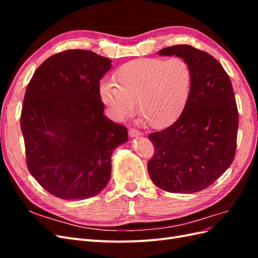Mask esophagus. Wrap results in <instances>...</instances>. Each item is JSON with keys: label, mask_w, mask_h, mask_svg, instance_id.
<instances>
[{"label": "esophagus", "mask_w": 258, "mask_h": 258, "mask_svg": "<svg viewBox=\"0 0 258 258\" xmlns=\"http://www.w3.org/2000/svg\"><path fill=\"white\" fill-rule=\"evenodd\" d=\"M128 134H129V137H131V138H137V137H140V136L142 135L141 132H140L137 129H135V128H130L128 130Z\"/></svg>", "instance_id": "esophagus-1"}]
</instances>
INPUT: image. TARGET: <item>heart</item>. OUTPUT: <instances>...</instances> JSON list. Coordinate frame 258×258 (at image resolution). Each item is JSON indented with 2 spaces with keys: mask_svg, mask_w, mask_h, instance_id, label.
<instances>
[{
  "mask_svg": "<svg viewBox=\"0 0 258 258\" xmlns=\"http://www.w3.org/2000/svg\"><path fill=\"white\" fill-rule=\"evenodd\" d=\"M113 82L100 84L99 95L108 113L123 120L135 112L153 128L166 127L177 119L188 103L192 71L181 57L141 58L120 66Z\"/></svg>",
  "mask_w": 258,
  "mask_h": 258,
  "instance_id": "1",
  "label": "heart"
}]
</instances>
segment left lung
Returning a JSON list of instances; mask_svg holds the SVG:
<instances>
[{
    "label": "left lung",
    "mask_w": 258,
    "mask_h": 258,
    "mask_svg": "<svg viewBox=\"0 0 258 258\" xmlns=\"http://www.w3.org/2000/svg\"><path fill=\"white\" fill-rule=\"evenodd\" d=\"M158 53L188 62L192 89L178 119L148 136L155 146L148 174L166 191L197 192L212 185L235 158L239 114L232 85L220 62L192 46L175 45Z\"/></svg>",
    "instance_id": "left-lung-1"
}]
</instances>
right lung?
<instances>
[{
  "instance_id": "right-lung-1",
  "label": "right lung",
  "mask_w": 258,
  "mask_h": 258,
  "mask_svg": "<svg viewBox=\"0 0 258 258\" xmlns=\"http://www.w3.org/2000/svg\"><path fill=\"white\" fill-rule=\"evenodd\" d=\"M111 60L90 50L46 59L31 79L20 127L30 173L64 200L97 196L111 177L112 154L127 142V128L103 114L100 80Z\"/></svg>"
}]
</instances>
